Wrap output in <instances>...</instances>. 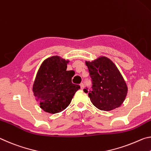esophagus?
<instances>
[{
  "instance_id": "esophagus-1",
  "label": "esophagus",
  "mask_w": 151,
  "mask_h": 151,
  "mask_svg": "<svg viewBox=\"0 0 151 151\" xmlns=\"http://www.w3.org/2000/svg\"><path fill=\"white\" fill-rule=\"evenodd\" d=\"M80 88H81V90H83V89L84 88V84H83V83H81V84H80Z\"/></svg>"
}]
</instances>
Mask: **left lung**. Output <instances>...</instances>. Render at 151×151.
Returning <instances> with one entry per match:
<instances>
[{"instance_id":"left-lung-1","label":"left lung","mask_w":151,"mask_h":151,"mask_svg":"<svg viewBox=\"0 0 151 151\" xmlns=\"http://www.w3.org/2000/svg\"><path fill=\"white\" fill-rule=\"evenodd\" d=\"M92 81V90L84 89L91 102L98 109L114 110L122 104L128 92L127 83L112 60L100 56L92 61H86Z\"/></svg>"}]
</instances>
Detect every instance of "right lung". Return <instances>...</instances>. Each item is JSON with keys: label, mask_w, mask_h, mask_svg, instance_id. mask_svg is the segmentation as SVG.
<instances>
[{"label": "right lung", "mask_w": 151, "mask_h": 151, "mask_svg": "<svg viewBox=\"0 0 151 151\" xmlns=\"http://www.w3.org/2000/svg\"><path fill=\"white\" fill-rule=\"evenodd\" d=\"M69 62L55 55L45 59L39 67L33 92L40 108L46 112L56 114L65 110L80 89L71 82L73 71L66 70Z\"/></svg>", "instance_id": "1"}]
</instances>
